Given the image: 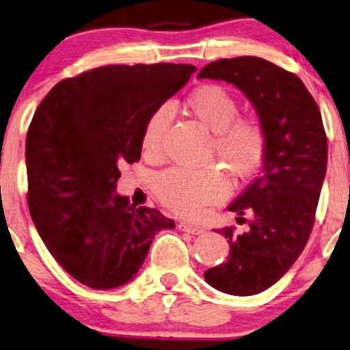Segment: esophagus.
I'll list each match as a JSON object with an SVG mask.
<instances>
[{
    "label": "esophagus",
    "instance_id": "34e87169",
    "mask_svg": "<svg viewBox=\"0 0 350 350\" xmlns=\"http://www.w3.org/2000/svg\"><path fill=\"white\" fill-rule=\"evenodd\" d=\"M178 227H179V230L187 232V234H192V235H200L204 232L202 227H195V226H192V224H187V222H179Z\"/></svg>",
    "mask_w": 350,
    "mask_h": 350
}]
</instances>
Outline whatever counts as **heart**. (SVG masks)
<instances>
[{
	"label": "heart",
	"mask_w": 350,
	"mask_h": 350,
	"mask_svg": "<svg viewBox=\"0 0 350 350\" xmlns=\"http://www.w3.org/2000/svg\"><path fill=\"white\" fill-rule=\"evenodd\" d=\"M209 133H213L206 160H221L235 179L258 174L269 150L267 129L254 116H240V102L216 83L197 86L184 102ZM172 120L170 105H160L148 115L142 129V150L147 157L161 155ZM155 193L163 204L184 217H198L209 204L221 202L230 192V179L217 165L200 170L172 167L155 179Z\"/></svg>",
	"instance_id": "b5f03b06"
}]
</instances>
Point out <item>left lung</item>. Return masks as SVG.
I'll return each mask as SVG.
<instances>
[{"instance_id": "8db88e82", "label": "left lung", "mask_w": 350, "mask_h": 350, "mask_svg": "<svg viewBox=\"0 0 350 350\" xmlns=\"http://www.w3.org/2000/svg\"><path fill=\"white\" fill-rule=\"evenodd\" d=\"M198 78L232 83L251 100L269 134L262 172L229 206L250 229L217 230L230 245L226 262L208 269L216 290L251 296L267 290L304 250L315 221L328 161V142L317 102L295 73L260 57L221 59Z\"/></svg>"}]
</instances>
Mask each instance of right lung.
<instances>
[{
    "mask_svg": "<svg viewBox=\"0 0 350 350\" xmlns=\"http://www.w3.org/2000/svg\"><path fill=\"white\" fill-rule=\"evenodd\" d=\"M187 64L105 65L59 81L27 133L30 214L46 248L94 290L128 283L174 221L113 193L123 163L141 160L144 124L195 72Z\"/></svg>",
    "mask_w": 350,
    "mask_h": 350,
    "instance_id": "obj_1",
    "label": "right lung"
}]
</instances>
